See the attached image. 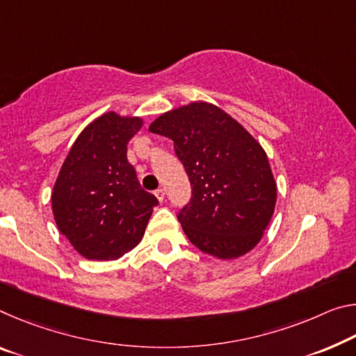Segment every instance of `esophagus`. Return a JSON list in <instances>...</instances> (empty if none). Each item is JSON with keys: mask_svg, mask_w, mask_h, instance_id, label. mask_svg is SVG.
<instances>
[{"mask_svg": "<svg viewBox=\"0 0 356 356\" xmlns=\"http://www.w3.org/2000/svg\"><path fill=\"white\" fill-rule=\"evenodd\" d=\"M165 188H156L155 190V196H156V198H158V201H163V200H165Z\"/></svg>", "mask_w": 356, "mask_h": 356, "instance_id": "obj_1", "label": "esophagus"}]
</instances>
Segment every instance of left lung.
<instances>
[{"mask_svg": "<svg viewBox=\"0 0 356 356\" xmlns=\"http://www.w3.org/2000/svg\"><path fill=\"white\" fill-rule=\"evenodd\" d=\"M149 129L174 140L188 176L191 198L177 218L191 244L222 259L252 250L277 198L261 145L233 117L209 103L166 112Z\"/></svg>", "mask_w": 356, "mask_h": 356, "instance_id": "obj_1", "label": "left lung"}]
</instances>
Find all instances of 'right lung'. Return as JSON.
I'll return each instance as SVG.
<instances>
[{
    "mask_svg": "<svg viewBox=\"0 0 356 356\" xmlns=\"http://www.w3.org/2000/svg\"><path fill=\"white\" fill-rule=\"evenodd\" d=\"M140 125V118L115 112L98 117L79 134L60 169L52 193L55 223L88 259H117L131 250L158 204L127 158Z\"/></svg>",
    "mask_w": 356,
    "mask_h": 356,
    "instance_id": "right-lung-1",
    "label": "right lung"
}]
</instances>
